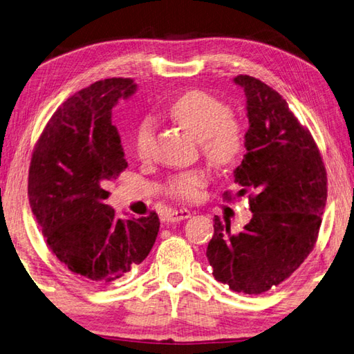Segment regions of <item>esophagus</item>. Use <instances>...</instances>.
Wrapping results in <instances>:
<instances>
[{"mask_svg": "<svg viewBox=\"0 0 354 354\" xmlns=\"http://www.w3.org/2000/svg\"><path fill=\"white\" fill-rule=\"evenodd\" d=\"M191 218V212L186 209H180V210H174L167 216L168 223H177V221H183V219Z\"/></svg>", "mask_w": 354, "mask_h": 354, "instance_id": "esophagus-1", "label": "esophagus"}]
</instances>
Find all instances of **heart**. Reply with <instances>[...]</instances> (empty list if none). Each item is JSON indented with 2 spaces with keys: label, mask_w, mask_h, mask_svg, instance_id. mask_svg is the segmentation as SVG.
<instances>
[{
  "label": "heart",
  "mask_w": 354,
  "mask_h": 354,
  "mask_svg": "<svg viewBox=\"0 0 354 354\" xmlns=\"http://www.w3.org/2000/svg\"><path fill=\"white\" fill-rule=\"evenodd\" d=\"M169 116L192 136L200 139L204 157L215 167H229L243 150V133L238 121L223 101L203 91H191L178 97L169 107ZM156 121L151 116L140 120L133 135V151L140 160L150 159L154 145ZM207 183L203 171H191L171 180L169 194L182 201L200 198Z\"/></svg>",
  "instance_id": "1"
}]
</instances>
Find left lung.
Wrapping results in <instances>:
<instances>
[{"instance_id":"8db88e82","label":"left lung","mask_w":354,"mask_h":354,"mask_svg":"<svg viewBox=\"0 0 354 354\" xmlns=\"http://www.w3.org/2000/svg\"><path fill=\"white\" fill-rule=\"evenodd\" d=\"M247 98L245 150L233 171L248 192L250 223L238 234L215 216L207 261L234 292L262 294L286 280L315 245L327 201V174L310 131L286 100L254 77L238 75ZM227 195V192H225Z\"/></svg>"}]
</instances>
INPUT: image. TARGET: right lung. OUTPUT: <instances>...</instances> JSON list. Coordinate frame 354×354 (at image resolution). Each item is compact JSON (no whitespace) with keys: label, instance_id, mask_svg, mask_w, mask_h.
I'll return each mask as SVG.
<instances>
[{"label":"right lung","instance_id":"right-lung-1","mask_svg":"<svg viewBox=\"0 0 354 354\" xmlns=\"http://www.w3.org/2000/svg\"><path fill=\"white\" fill-rule=\"evenodd\" d=\"M131 78H106L68 98L31 156L28 200L50 250L91 285L121 279L150 253L160 221L120 219L106 185L127 168L112 109L136 92Z\"/></svg>","mask_w":354,"mask_h":354}]
</instances>
